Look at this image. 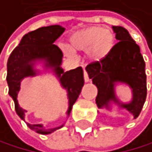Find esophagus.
<instances>
[{
	"label": "esophagus",
	"instance_id": "esophagus-1",
	"mask_svg": "<svg viewBox=\"0 0 152 152\" xmlns=\"http://www.w3.org/2000/svg\"><path fill=\"white\" fill-rule=\"evenodd\" d=\"M83 78H85V82L86 83L89 82V78H88V75H87V72L86 70H83Z\"/></svg>",
	"mask_w": 152,
	"mask_h": 152
}]
</instances>
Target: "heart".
<instances>
[{
  "label": "heart",
  "instance_id": "heart-1",
  "mask_svg": "<svg viewBox=\"0 0 152 152\" xmlns=\"http://www.w3.org/2000/svg\"><path fill=\"white\" fill-rule=\"evenodd\" d=\"M115 43L114 34L101 26L83 28L72 33L67 39V48L72 51H86L92 63L103 61L112 53ZM69 53L68 49L65 50Z\"/></svg>",
  "mask_w": 152,
  "mask_h": 152
}]
</instances>
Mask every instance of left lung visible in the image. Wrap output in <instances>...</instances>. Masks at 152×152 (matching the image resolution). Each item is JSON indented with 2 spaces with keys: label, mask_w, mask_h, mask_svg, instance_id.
Returning a JSON list of instances; mask_svg holds the SVG:
<instances>
[{
  "label": "left lung",
  "mask_w": 152,
  "mask_h": 152,
  "mask_svg": "<svg viewBox=\"0 0 152 152\" xmlns=\"http://www.w3.org/2000/svg\"><path fill=\"white\" fill-rule=\"evenodd\" d=\"M118 43L108 57L86 67L89 79L98 88L96 103L99 109H125L134 119L139 115L147 97V76L145 61L140 48L127 30L122 26H112ZM118 84H126L131 88L132 99L123 103L116 96ZM99 113V111H98Z\"/></svg>",
  "instance_id": "obj_1"
}]
</instances>
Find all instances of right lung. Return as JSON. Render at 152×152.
<instances>
[{
	"mask_svg": "<svg viewBox=\"0 0 152 152\" xmlns=\"http://www.w3.org/2000/svg\"><path fill=\"white\" fill-rule=\"evenodd\" d=\"M61 25H50L41 27L24 34L20 44L14 49L7 61L6 81L9 91L8 94L15 103V110L18 115L24 121L26 116L25 109H22L18 101V94L20 90L21 81L27 77H34L45 72H51L57 78L62 88L66 90L69 108L66 111L69 116L73 104L77 101L85 83L83 71L81 66L75 69L64 71L62 69L63 53L54 45L56 39L65 32ZM41 64L42 69H37ZM30 129L40 134H50L64 126L55 128H46L43 124H30L26 122Z\"/></svg>",
	"mask_w": 152,
	"mask_h": 152,
	"instance_id": "1",
	"label": "right lung"
}]
</instances>
